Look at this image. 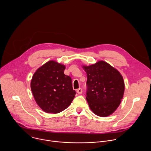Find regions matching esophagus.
Segmentation results:
<instances>
[{"label":"esophagus","mask_w":151,"mask_h":151,"mask_svg":"<svg viewBox=\"0 0 151 151\" xmlns=\"http://www.w3.org/2000/svg\"><path fill=\"white\" fill-rule=\"evenodd\" d=\"M76 92H77V93H78V94H81L82 93V88H79L77 89V90H76Z\"/></svg>","instance_id":"esophagus-1"}]
</instances>
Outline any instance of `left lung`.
Here are the masks:
<instances>
[{"instance_id": "obj_1", "label": "left lung", "mask_w": 151, "mask_h": 151, "mask_svg": "<svg viewBox=\"0 0 151 151\" xmlns=\"http://www.w3.org/2000/svg\"><path fill=\"white\" fill-rule=\"evenodd\" d=\"M82 68L87 75L86 99L90 108L101 117L111 115L123 97L125 85L122 75L104 61Z\"/></svg>"}]
</instances>
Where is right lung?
I'll return each instance as SVG.
<instances>
[{
	"label": "right lung",
	"instance_id": "right-lung-1",
	"mask_svg": "<svg viewBox=\"0 0 151 151\" xmlns=\"http://www.w3.org/2000/svg\"><path fill=\"white\" fill-rule=\"evenodd\" d=\"M65 66L51 60L39 68L31 81V90L38 106L44 112L57 114L71 104L76 92L72 79L64 73Z\"/></svg>",
	"mask_w": 151,
	"mask_h": 151
}]
</instances>
